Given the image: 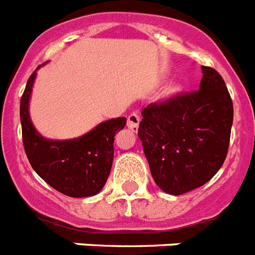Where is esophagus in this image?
<instances>
[{"mask_svg": "<svg viewBox=\"0 0 255 255\" xmlns=\"http://www.w3.org/2000/svg\"><path fill=\"white\" fill-rule=\"evenodd\" d=\"M139 125V116L137 113H132L128 116V128H129L132 132H137Z\"/></svg>", "mask_w": 255, "mask_h": 255, "instance_id": "esophagus-1", "label": "esophagus"}]
</instances>
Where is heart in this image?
Listing matches in <instances>:
<instances>
[{"mask_svg": "<svg viewBox=\"0 0 255 255\" xmlns=\"http://www.w3.org/2000/svg\"><path fill=\"white\" fill-rule=\"evenodd\" d=\"M179 91H180V86H179V85H173V86H170V88L167 89L166 94L167 96H173L175 95V94H178Z\"/></svg>", "mask_w": 255, "mask_h": 255, "instance_id": "obj_1", "label": "heart"}]
</instances>
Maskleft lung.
<instances>
[{"mask_svg":"<svg viewBox=\"0 0 255 255\" xmlns=\"http://www.w3.org/2000/svg\"><path fill=\"white\" fill-rule=\"evenodd\" d=\"M199 90L150 104L141 112L138 137L153 180L180 196L212 178L228 155L234 108L224 79L202 66Z\"/></svg>","mask_w":255,"mask_h":255,"instance_id":"obj_1","label":"left lung"}]
</instances>
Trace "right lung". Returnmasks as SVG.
I'll return each mask as SVG.
<instances>
[{"label": "right lung", "mask_w": 255, "mask_h": 255, "mask_svg": "<svg viewBox=\"0 0 255 255\" xmlns=\"http://www.w3.org/2000/svg\"><path fill=\"white\" fill-rule=\"evenodd\" d=\"M38 66L26 82L20 102V121L25 152L35 173L50 187L73 198L95 196L111 174L114 157V136L123 129L126 117L109 119L71 139L43 137L31 122L29 103Z\"/></svg>", "instance_id": "obj_1"}]
</instances>
